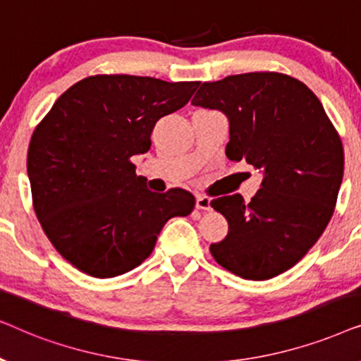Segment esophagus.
I'll return each instance as SVG.
<instances>
[{"instance_id":"34e87169","label":"esophagus","mask_w":361,"mask_h":361,"mask_svg":"<svg viewBox=\"0 0 361 361\" xmlns=\"http://www.w3.org/2000/svg\"><path fill=\"white\" fill-rule=\"evenodd\" d=\"M195 207L199 210H210V199L209 197H204V195H199L195 200Z\"/></svg>"}]
</instances>
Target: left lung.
<instances>
[{
  "mask_svg": "<svg viewBox=\"0 0 361 361\" xmlns=\"http://www.w3.org/2000/svg\"><path fill=\"white\" fill-rule=\"evenodd\" d=\"M192 105L225 113L226 157L263 172L250 204L240 194L210 202L228 221L212 256L251 281L293 268L329 225L343 179V146L322 103L298 78L250 72L202 83Z\"/></svg>",
  "mask_w": 361,
  "mask_h": 361,
  "instance_id": "obj_1",
  "label": "left lung"
}]
</instances>
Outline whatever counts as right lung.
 <instances>
[{
    "label": "right lung",
    "mask_w": 361,
    "mask_h": 361,
    "mask_svg": "<svg viewBox=\"0 0 361 361\" xmlns=\"http://www.w3.org/2000/svg\"><path fill=\"white\" fill-rule=\"evenodd\" d=\"M199 82L92 75L63 92L32 133L27 176L44 233L62 258L93 278L140 266L172 216L194 210L184 189L147 190L131 157L152 128L185 105Z\"/></svg>",
    "instance_id": "add662e5"
}]
</instances>
